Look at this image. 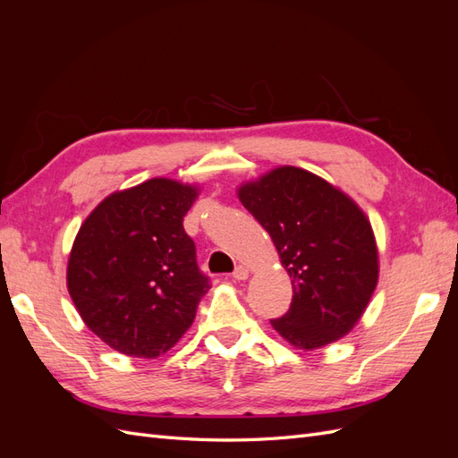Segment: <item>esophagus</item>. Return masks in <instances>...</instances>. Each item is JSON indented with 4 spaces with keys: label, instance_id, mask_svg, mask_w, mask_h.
<instances>
[{
    "label": "esophagus",
    "instance_id": "1",
    "mask_svg": "<svg viewBox=\"0 0 458 458\" xmlns=\"http://www.w3.org/2000/svg\"><path fill=\"white\" fill-rule=\"evenodd\" d=\"M248 275H250V271H248V267H244V266H237V267H234V271H233V276L237 281H246Z\"/></svg>",
    "mask_w": 458,
    "mask_h": 458
}]
</instances>
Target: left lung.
Segmentation results:
<instances>
[{
  "instance_id": "left-lung-1",
  "label": "left lung",
  "mask_w": 458,
  "mask_h": 458,
  "mask_svg": "<svg viewBox=\"0 0 458 458\" xmlns=\"http://www.w3.org/2000/svg\"><path fill=\"white\" fill-rule=\"evenodd\" d=\"M239 199L269 233L293 279V301L273 328L300 350L348 335L378 283L377 242L361 208L294 165L242 185Z\"/></svg>"
}]
</instances>
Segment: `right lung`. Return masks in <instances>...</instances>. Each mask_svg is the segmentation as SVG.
<instances>
[{"instance_id":"right-lung-1","label":"right lung","mask_w":458,"mask_h":458,"mask_svg":"<svg viewBox=\"0 0 458 458\" xmlns=\"http://www.w3.org/2000/svg\"><path fill=\"white\" fill-rule=\"evenodd\" d=\"M197 195V187L155 177L113 192L81 224L68 258V293L113 350L158 357L192 325L210 288L183 229Z\"/></svg>"}]
</instances>
